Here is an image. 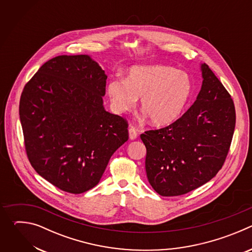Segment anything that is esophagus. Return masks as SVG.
I'll return each instance as SVG.
<instances>
[{"mask_svg": "<svg viewBox=\"0 0 252 252\" xmlns=\"http://www.w3.org/2000/svg\"><path fill=\"white\" fill-rule=\"evenodd\" d=\"M128 132H129V138L130 139H135L137 137V130L135 129L134 126H130L128 128Z\"/></svg>", "mask_w": 252, "mask_h": 252, "instance_id": "1", "label": "esophagus"}]
</instances>
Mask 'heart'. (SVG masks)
Segmentation results:
<instances>
[{
    "label": "heart",
    "instance_id": "b5f03b06",
    "mask_svg": "<svg viewBox=\"0 0 252 252\" xmlns=\"http://www.w3.org/2000/svg\"><path fill=\"white\" fill-rule=\"evenodd\" d=\"M191 83L182 70L154 64L134 66L124 81L113 80L107 94L119 114L131 111L140 97V109L150 122L158 126L173 123L189 100Z\"/></svg>",
    "mask_w": 252,
    "mask_h": 252
}]
</instances>
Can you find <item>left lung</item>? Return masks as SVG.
Wrapping results in <instances>:
<instances>
[{"label":"left lung","mask_w":252,"mask_h":252,"mask_svg":"<svg viewBox=\"0 0 252 252\" xmlns=\"http://www.w3.org/2000/svg\"><path fill=\"white\" fill-rule=\"evenodd\" d=\"M194 103L171 125L147 130L146 171L162 196L186 194L209 182L221 169L235 127L231 95L206 63Z\"/></svg>","instance_id":"1"}]
</instances>
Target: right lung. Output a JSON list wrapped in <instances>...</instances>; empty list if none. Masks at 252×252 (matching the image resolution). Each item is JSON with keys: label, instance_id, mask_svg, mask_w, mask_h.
<instances>
[{"label": "right lung", "instance_id": "add662e5", "mask_svg": "<svg viewBox=\"0 0 252 252\" xmlns=\"http://www.w3.org/2000/svg\"><path fill=\"white\" fill-rule=\"evenodd\" d=\"M104 70L87 55L58 56L26 84L20 99L25 149L33 169L79 194L95 187L128 124L104 111Z\"/></svg>", "mask_w": 252, "mask_h": 252}]
</instances>
